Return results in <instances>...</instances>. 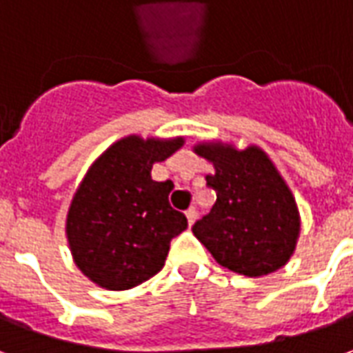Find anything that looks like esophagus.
Wrapping results in <instances>:
<instances>
[{
  "instance_id": "34e87169",
  "label": "esophagus",
  "mask_w": 353,
  "mask_h": 353,
  "mask_svg": "<svg viewBox=\"0 0 353 353\" xmlns=\"http://www.w3.org/2000/svg\"><path fill=\"white\" fill-rule=\"evenodd\" d=\"M185 215H187V221H189V225H192V223L196 221V208H189L187 212H185Z\"/></svg>"
}]
</instances>
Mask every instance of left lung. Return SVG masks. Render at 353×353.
Masks as SVG:
<instances>
[{"label":"left lung","instance_id":"8db88e82","mask_svg":"<svg viewBox=\"0 0 353 353\" xmlns=\"http://www.w3.org/2000/svg\"><path fill=\"white\" fill-rule=\"evenodd\" d=\"M192 151L214 164L206 181L217 192L212 212L194 223V236L232 272H276L295 252L301 215L270 157L257 145L236 149L221 141H202Z\"/></svg>","mask_w":353,"mask_h":353}]
</instances>
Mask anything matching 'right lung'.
I'll use <instances>...</instances> for the list:
<instances>
[{
    "mask_svg": "<svg viewBox=\"0 0 353 353\" xmlns=\"http://www.w3.org/2000/svg\"><path fill=\"white\" fill-rule=\"evenodd\" d=\"M183 138L126 136L92 162L73 194L65 236L88 280L109 291L143 283L161 270L172 238L187 217L170 206L172 181H154V162L166 161Z\"/></svg>",
    "mask_w": 353,
    "mask_h": 353,
    "instance_id": "right-lung-1",
    "label": "right lung"
}]
</instances>
